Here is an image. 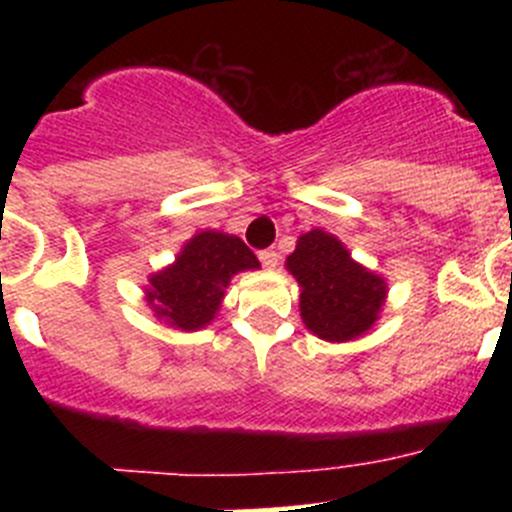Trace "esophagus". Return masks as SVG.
I'll return each mask as SVG.
<instances>
[{
	"label": "esophagus",
	"instance_id": "esophagus-1",
	"mask_svg": "<svg viewBox=\"0 0 512 512\" xmlns=\"http://www.w3.org/2000/svg\"><path fill=\"white\" fill-rule=\"evenodd\" d=\"M260 262L265 270H275L277 265H280V255H277L275 250H262L260 252Z\"/></svg>",
	"mask_w": 512,
	"mask_h": 512
}]
</instances>
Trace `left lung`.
<instances>
[{
    "label": "left lung",
    "mask_w": 512,
    "mask_h": 512,
    "mask_svg": "<svg viewBox=\"0 0 512 512\" xmlns=\"http://www.w3.org/2000/svg\"><path fill=\"white\" fill-rule=\"evenodd\" d=\"M299 285V314L314 337L324 342H354L369 332L386 304L389 285L356 262L337 235L302 232L285 262Z\"/></svg>",
    "instance_id": "left-lung-1"
}]
</instances>
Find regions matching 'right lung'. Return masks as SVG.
Segmentation results:
<instances>
[{"label": "right lung", "mask_w": 512, "mask_h": 512, "mask_svg": "<svg viewBox=\"0 0 512 512\" xmlns=\"http://www.w3.org/2000/svg\"><path fill=\"white\" fill-rule=\"evenodd\" d=\"M245 270H260V260L240 237L200 230L170 265L148 275L146 304L170 329L198 332L220 312L232 277Z\"/></svg>", "instance_id": "right-lung-1"}]
</instances>
